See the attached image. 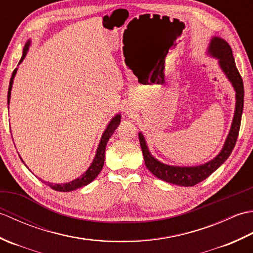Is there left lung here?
<instances>
[{
  "instance_id": "obj_1",
  "label": "left lung",
  "mask_w": 253,
  "mask_h": 253,
  "mask_svg": "<svg viewBox=\"0 0 253 253\" xmlns=\"http://www.w3.org/2000/svg\"><path fill=\"white\" fill-rule=\"evenodd\" d=\"M210 54L217 57L219 60V65H221L223 72L226 74L228 79L232 82L234 88L236 90V111L234 115V121L230 128L229 135L226 139L224 147L221 153L217 157L210 161L209 163H206L196 168H178V166H169L159 162L155 160L147 148L146 141L142 133H139V141L142 149L144 163L148 169L155 175L158 178L164 181L170 182L174 185L179 186H195L198 182L204 180L211 175L214 170H216L232 153L233 149L237 141L240 129L241 123V115H243L244 110V83L240 74L236 67L234 55L232 47L227 43L226 41L221 39V38H213L211 43H210L209 49Z\"/></svg>"
}]
</instances>
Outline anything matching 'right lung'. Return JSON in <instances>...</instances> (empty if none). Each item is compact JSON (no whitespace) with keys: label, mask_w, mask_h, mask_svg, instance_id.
I'll list each match as a JSON object with an SVG mask.
<instances>
[{"label":"right lung","mask_w":253,"mask_h":253,"mask_svg":"<svg viewBox=\"0 0 253 253\" xmlns=\"http://www.w3.org/2000/svg\"><path fill=\"white\" fill-rule=\"evenodd\" d=\"M28 45L29 43H27L24 47V51H23V56H21L19 63L23 62V60L25 58L26 54H27V51H28ZM16 71L17 69H14V72L12 74V78L9 80V87H8V92H7V103H9V98H10V90H12V84H13V79L14 76L16 74ZM121 122V115L118 114L115 117H113V120L110 122L109 125H107L105 131L103 132V135H102L101 138V141L99 144V148L96 150V154H95V158L93 160L92 164L90 165V168L85 170V173L82 175V177H79V178L75 179L71 182H67V184H50V182H46L44 181L46 185H49L52 189H54L56 191H63V192H67V191H72L75 189H78L80 187H84L85 185H88L89 182L92 181L96 176L99 175V173L101 171L102 168H103L104 165V155H105V147H106V143L109 141L110 137L113 135V132L116 129V127L118 126V124ZM43 181V180H42Z\"/></svg>","instance_id":"1"}]
</instances>
